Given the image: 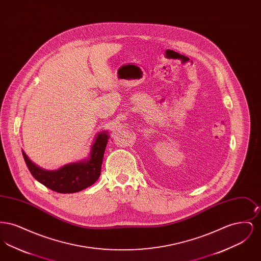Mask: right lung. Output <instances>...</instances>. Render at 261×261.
<instances>
[{"mask_svg": "<svg viewBox=\"0 0 261 261\" xmlns=\"http://www.w3.org/2000/svg\"><path fill=\"white\" fill-rule=\"evenodd\" d=\"M107 143L108 134L99 133L92 145L89 160L65 165L56 171L40 169L27 159L23 151L22 153L30 172L38 182L55 192L70 194L92 186L99 179Z\"/></svg>", "mask_w": 261, "mask_h": 261, "instance_id": "right-lung-1", "label": "right lung"}]
</instances>
